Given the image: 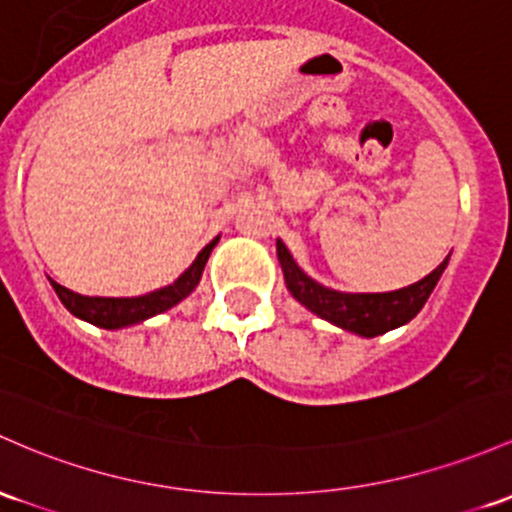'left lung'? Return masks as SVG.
Listing matches in <instances>:
<instances>
[{
    "instance_id": "left-lung-1",
    "label": "left lung",
    "mask_w": 512,
    "mask_h": 512,
    "mask_svg": "<svg viewBox=\"0 0 512 512\" xmlns=\"http://www.w3.org/2000/svg\"><path fill=\"white\" fill-rule=\"evenodd\" d=\"M277 257L284 269L286 286H289L296 301L303 303L316 316L335 323L338 328L364 335V338L389 333V330L418 316V311L425 306L449 260L447 257L435 272H430L420 282L406 286V289L389 291V294H342V291L325 289V286L313 282L311 277H306L282 240H277Z\"/></svg>"
}]
</instances>
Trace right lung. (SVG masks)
<instances>
[{"label": "right lung", "instance_id": "obj_1", "mask_svg": "<svg viewBox=\"0 0 512 512\" xmlns=\"http://www.w3.org/2000/svg\"><path fill=\"white\" fill-rule=\"evenodd\" d=\"M216 243L218 238L211 240V243L199 252L194 265L189 267L177 282L165 286V289H157L153 294L136 296V299H101V296H82V294H75V291L65 289V286H60L58 282H50V284H53L55 294L60 296V301L65 303L67 311L75 313L77 318L89 320V323L99 325V328H109V330L123 328V325L140 323V320L155 316V313L167 311V308H172L174 303L187 299V296L194 291V286L199 284L201 272H204L206 260H209L213 245Z\"/></svg>", "mask_w": 512, "mask_h": 512}]
</instances>
